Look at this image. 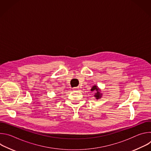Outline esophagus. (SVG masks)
Segmentation results:
<instances>
[{
    "label": "esophagus",
    "instance_id": "esophagus-1",
    "mask_svg": "<svg viewBox=\"0 0 151 151\" xmlns=\"http://www.w3.org/2000/svg\"><path fill=\"white\" fill-rule=\"evenodd\" d=\"M79 88H78V87H75V88H73V90H78Z\"/></svg>",
    "mask_w": 151,
    "mask_h": 151
}]
</instances>
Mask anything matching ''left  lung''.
Here are the masks:
<instances>
[{
  "mask_svg": "<svg viewBox=\"0 0 151 151\" xmlns=\"http://www.w3.org/2000/svg\"><path fill=\"white\" fill-rule=\"evenodd\" d=\"M91 91L95 92V94L94 95V96L96 97L97 100L100 99L102 97L103 94L101 93V90L97 87L96 85H94L93 86L91 89Z\"/></svg>",
  "mask_w": 151,
  "mask_h": 151,
  "instance_id": "obj_1",
  "label": "left lung"
}]
</instances>
